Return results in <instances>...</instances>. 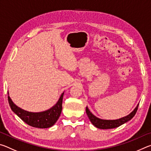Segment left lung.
Listing matches in <instances>:
<instances>
[{"label": "left lung", "instance_id": "1", "mask_svg": "<svg viewBox=\"0 0 151 151\" xmlns=\"http://www.w3.org/2000/svg\"><path fill=\"white\" fill-rule=\"evenodd\" d=\"M139 104V103L137 104L133 111H132L131 113L128 114V115L124 117H122L121 119L115 120H106L99 119L95 115H94V114L89 111L87 106L86 107V112L89 120H90V121L91 122V123L93 124L94 127H96V128L100 129H111L119 127V126L126 123L127 122L129 121L130 120H131L133 118V116L135 115V114H136V112L137 111Z\"/></svg>", "mask_w": 151, "mask_h": 151}]
</instances>
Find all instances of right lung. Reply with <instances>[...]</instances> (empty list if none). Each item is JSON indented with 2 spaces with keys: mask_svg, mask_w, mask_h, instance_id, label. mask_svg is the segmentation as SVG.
Instances as JSON below:
<instances>
[{
  "mask_svg": "<svg viewBox=\"0 0 151 151\" xmlns=\"http://www.w3.org/2000/svg\"><path fill=\"white\" fill-rule=\"evenodd\" d=\"M65 92L61 94L59 99L54 106L46 111L41 112H29L20 108L15 104L9 96L8 92V100L11 109L21 119L27 124L32 127L47 129L53 126L58 118L62 111L63 99Z\"/></svg>",
  "mask_w": 151,
  "mask_h": 151,
  "instance_id": "obj_1",
  "label": "right lung"
}]
</instances>
